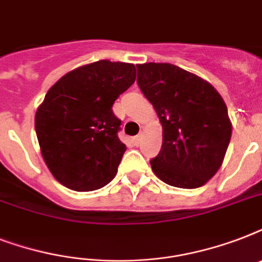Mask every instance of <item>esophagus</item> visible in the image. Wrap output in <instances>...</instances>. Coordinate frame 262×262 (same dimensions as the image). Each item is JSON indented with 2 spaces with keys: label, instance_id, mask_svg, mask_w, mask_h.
<instances>
[{
  "label": "esophagus",
  "instance_id": "obj_1",
  "mask_svg": "<svg viewBox=\"0 0 262 262\" xmlns=\"http://www.w3.org/2000/svg\"><path fill=\"white\" fill-rule=\"evenodd\" d=\"M132 141H133V144H135L136 147H137V145L141 143V136H136V137H133V139H132Z\"/></svg>",
  "mask_w": 262,
  "mask_h": 262
}]
</instances>
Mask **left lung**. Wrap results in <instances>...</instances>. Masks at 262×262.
<instances>
[{"mask_svg": "<svg viewBox=\"0 0 262 262\" xmlns=\"http://www.w3.org/2000/svg\"><path fill=\"white\" fill-rule=\"evenodd\" d=\"M137 84L163 127L152 170L163 182L195 189L223 163L231 139L227 106L205 80L171 63L137 65Z\"/></svg>", "mask_w": 262, "mask_h": 262, "instance_id": "1", "label": "left lung"}]
</instances>
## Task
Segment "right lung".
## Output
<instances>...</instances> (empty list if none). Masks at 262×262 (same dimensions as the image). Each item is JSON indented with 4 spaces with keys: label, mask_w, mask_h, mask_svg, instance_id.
Segmentation results:
<instances>
[{
    "label": "right lung",
    "mask_w": 262,
    "mask_h": 262,
    "mask_svg": "<svg viewBox=\"0 0 262 262\" xmlns=\"http://www.w3.org/2000/svg\"><path fill=\"white\" fill-rule=\"evenodd\" d=\"M136 80L133 63L107 59L62 76L35 115V130L45 163L72 190L100 189L114 178L125 144L113 104Z\"/></svg>",
    "instance_id": "obj_1"
}]
</instances>
